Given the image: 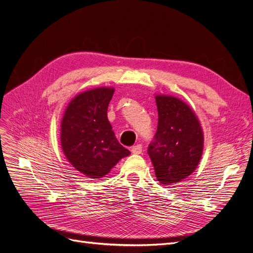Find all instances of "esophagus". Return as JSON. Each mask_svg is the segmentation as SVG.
Listing matches in <instances>:
<instances>
[{"label": "esophagus", "mask_w": 253, "mask_h": 253, "mask_svg": "<svg viewBox=\"0 0 253 253\" xmlns=\"http://www.w3.org/2000/svg\"><path fill=\"white\" fill-rule=\"evenodd\" d=\"M131 152L133 154H141L142 153V145H135L131 148Z\"/></svg>", "instance_id": "obj_1"}]
</instances>
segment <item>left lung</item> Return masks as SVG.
<instances>
[{
	"label": "left lung",
	"mask_w": 253,
	"mask_h": 253,
	"mask_svg": "<svg viewBox=\"0 0 253 253\" xmlns=\"http://www.w3.org/2000/svg\"><path fill=\"white\" fill-rule=\"evenodd\" d=\"M158 125L148 154L156 179L170 185L190 176L200 163L203 131L194 110L178 98L155 96Z\"/></svg>",
	"instance_id": "1"
}]
</instances>
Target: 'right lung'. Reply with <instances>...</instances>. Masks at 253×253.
<instances>
[{
    "instance_id": "1",
    "label": "right lung",
    "mask_w": 253,
    "mask_h": 253,
    "mask_svg": "<svg viewBox=\"0 0 253 253\" xmlns=\"http://www.w3.org/2000/svg\"><path fill=\"white\" fill-rule=\"evenodd\" d=\"M112 87H97L75 97L61 121V148L71 165L84 176L99 179L130 151L122 146L107 119Z\"/></svg>"
}]
</instances>
